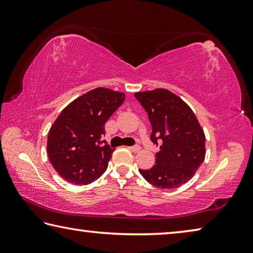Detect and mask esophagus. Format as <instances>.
<instances>
[{"label": "esophagus", "mask_w": 253, "mask_h": 253, "mask_svg": "<svg viewBox=\"0 0 253 253\" xmlns=\"http://www.w3.org/2000/svg\"><path fill=\"white\" fill-rule=\"evenodd\" d=\"M130 149L131 152H134V153H137V152H139L140 151V146H138V145H134V146H130V147H128Z\"/></svg>", "instance_id": "obj_1"}]
</instances>
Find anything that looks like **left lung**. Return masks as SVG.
Wrapping results in <instances>:
<instances>
[{"label": "left lung", "instance_id": "1", "mask_svg": "<svg viewBox=\"0 0 253 253\" xmlns=\"http://www.w3.org/2000/svg\"><path fill=\"white\" fill-rule=\"evenodd\" d=\"M152 125L151 140L160 147L155 165L139 169L158 188H176L193 177L205 157V136L192 109L166 89L136 92Z\"/></svg>", "mask_w": 253, "mask_h": 253}]
</instances>
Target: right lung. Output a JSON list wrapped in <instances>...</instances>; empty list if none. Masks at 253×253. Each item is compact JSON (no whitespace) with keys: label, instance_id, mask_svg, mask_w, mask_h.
Masks as SVG:
<instances>
[{"label":"right lung","instance_id":"obj_1","mask_svg":"<svg viewBox=\"0 0 253 253\" xmlns=\"http://www.w3.org/2000/svg\"><path fill=\"white\" fill-rule=\"evenodd\" d=\"M124 100L123 92L97 88L61 111L49 131L46 146L60 176L76 185H85L105 173L115 149L101 137L105 124Z\"/></svg>","mask_w":253,"mask_h":253}]
</instances>
